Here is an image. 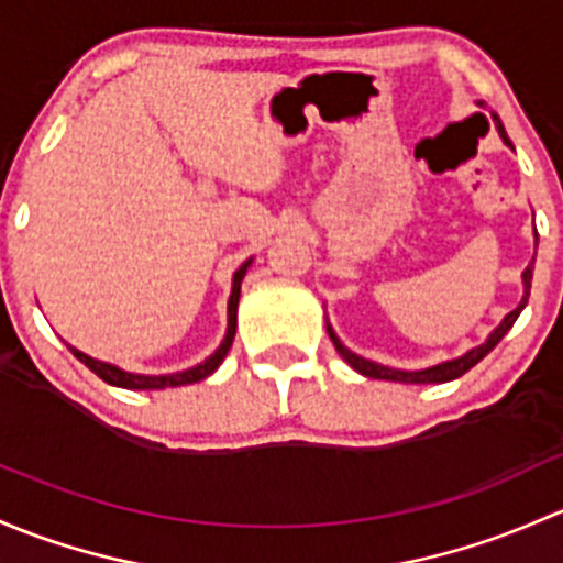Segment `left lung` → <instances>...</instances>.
Here are the masks:
<instances>
[{
    "instance_id": "left-lung-1",
    "label": "left lung",
    "mask_w": 563,
    "mask_h": 563,
    "mask_svg": "<svg viewBox=\"0 0 563 563\" xmlns=\"http://www.w3.org/2000/svg\"><path fill=\"white\" fill-rule=\"evenodd\" d=\"M477 106H483V102H477ZM494 121H496L498 137H501V141L507 143L509 148H512V143H509V137H507V132H504V126H501V121H498V115H494ZM534 246H537V233H534ZM531 276H534V260H531V263L526 265L523 276H520V279H523V298H520V303L515 306V309L509 311V314L504 317V320L498 322L494 330H490V335H488V339H485L483 344H479V346H472V350H468V352H463V355L453 357V361H442V363H437V366L417 368V371H404V368H390V366H382V363H374V361H368V357H361V355H357V352L346 350V346L341 344V339H339V335H335V330L330 328V322H324V328H328V335H330V341H333L335 352H339V355L344 357V361L350 363V366L355 368L357 374H363V376H371V379L407 382V385H439V382H450V379H457V376H463V374H466L468 368H472V366H477V363L483 361V357L488 355L490 350H494V346L498 344V341H501L504 335H507V330L512 328L515 320H518V317H520V311H523V309H526V303H529Z\"/></svg>"
}]
</instances>
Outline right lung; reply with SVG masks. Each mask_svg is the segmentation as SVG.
I'll list each match as a JSON object with an SVG mask.
<instances>
[{"label":"right lung","instance_id":"add662e5","mask_svg":"<svg viewBox=\"0 0 563 563\" xmlns=\"http://www.w3.org/2000/svg\"><path fill=\"white\" fill-rule=\"evenodd\" d=\"M249 265H252V257H249L246 263H243L241 268L233 274V289H230V300H228V330H224L222 344H219L217 350H213L211 355L206 357V361L197 363V366H192V368L176 371V374H132V371L119 368V366H115V363L97 361V357H91V355H86V352L75 350L73 344H67V346H69V350H73V355L78 357V361L84 363V366H89L91 371H95V374L100 376L102 382H108V385H113V387H124V390H162V387L192 385V382L206 379V376H211L213 371L222 366V361H224V357H228L230 346H233L235 328H239L241 282H243V276H246Z\"/></svg>","mask_w":563,"mask_h":563}]
</instances>
